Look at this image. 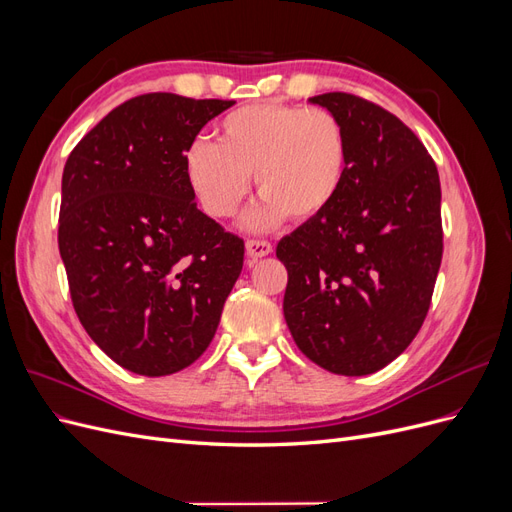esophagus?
<instances>
[{
  "label": "esophagus",
  "mask_w": 512,
  "mask_h": 512,
  "mask_svg": "<svg viewBox=\"0 0 512 512\" xmlns=\"http://www.w3.org/2000/svg\"><path fill=\"white\" fill-rule=\"evenodd\" d=\"M273 252V245L269 241H256V239H250L245 243V254L250 260H258L262 256H269Z\"/></svg>",
  "instance_id": "34e87169"
}]
</instances>
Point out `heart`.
<instances>
[{
	"label": "heart",
	"instance_id": "heart-1",
	"mask_svg": "<svg viewBox=\"0 0 512 512\" xmlns=\"http://www.w3.org/2000/svg\"><path fill=\"white\" fill-rule=\"evenodd\" d=\"M344 123L324 108L280 102L247 104L228 113L218 143L196 138L183 151V173L198 205L215 220L232 218L254 175L260 203L245 215L250 230L286 220H314L342 190L348 170Z\"/></svg>",
	"mask_w": 512,
	"mask_h": 512
}]
</instances>
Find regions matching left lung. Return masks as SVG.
<instances>
[{
	"label": "left lung",
	"instance_id": "8db88e82",
	"mask_svg": "<svg viewBox=\"0 0 512 512\" xmlns=\"http://www.w3.org/2000/svg\"><path fill=\"white\" fill-rule=\"evenodd\" d=\"M344 123L348 170L333 205L277 243L284 318L322 369L367 376L404 352L442 262L440 177L395 115L352 94L309 98Z\"/></svg>",
	"mask_w": 512,
	"mask_h": 512
}]
</instances>
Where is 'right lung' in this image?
I'll return each mask as SVG.
<instances>
[{
    "label": "right lung",
    "instance_id": "1",
    "mask_svg": "<svg viewBox=\"0 0 512 512\" xmlns=\"http://www.w3.org/2000/svg\"><path fill=\"white\" fill-rule=\"evenodd\" d=\"M232 100L145 94L113 108L61 177L59 254L74 312L123 369L168 376L218 331L243 241L196 207L183 151Z\"/></svg>",
    "mask_w": 512,
    "mask_h": 512
}]
</instances>
